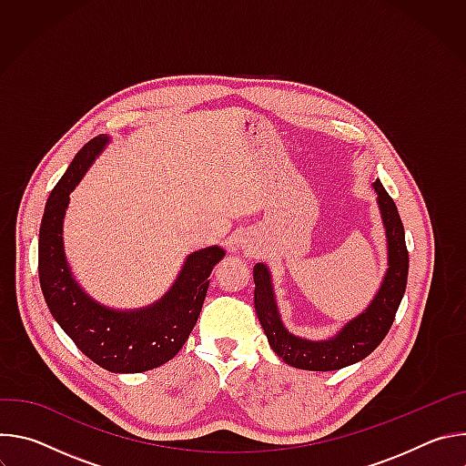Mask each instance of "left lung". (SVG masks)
<instances>
[{
  "mask_svg": "<svg viewBox=\"0 0 466 466\" xmlns=\"http://www.w3.org/2000/svg\"><path fill=\"white\" fill-rule=\"evenodd\" d=\"M374 189L378 193L380 212L387 234L389 269L370 306L360 317L350 320L336 338L328 341H308L289 334L277 309L268 268L263 263L254 265V308L258 320L275 354L291 367L317 372L349 367L367 358L390 329L398 306H400L406 293L410 254L404 225L398 216L394 201L380 180L374 182Z\"/></svg>",
  "mask_w": 466,
  "mask_h": 466,
  "instance_id": "1",
  "label": "left lung"
}]
</instances>
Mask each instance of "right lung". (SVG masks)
I'll return each instance as SVG.
<instances>
[{
    "label": "right lung",
    "instance_id": "right-lung-1",
    "mask_svg": "<svg viewBox=\"0 0 466 466\" xmlns=\"http://www.w3.org/2000/svg\"><path fill=\"white\" fill-rule=\"evenodd\" d=\"M106 142L103 135L92 138L53 187L40 225L38 277L51 315L86 358L110 372H144L173 360L187 341L225 250L208 247L187 256L173 288L151 308L114 311L94 302L66 263L62 219L70 191Z\"/></svg>",
    "mask_w": 466,
    "mask_h": 466
}]
</instances>
